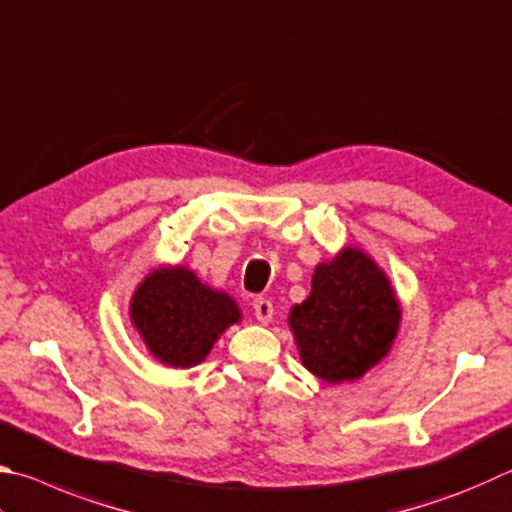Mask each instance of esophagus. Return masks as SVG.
<instances>
[{
  "label": "esophagus",
  "instance_id": "esophagus-1",
  "mask_svg": "<svg viewBox=\"0 0 512 512\" xmlns=\"http://www.w3.org/2000/svg\"><path fill=\"white\" fill-rule=\"evenodd\" d=\"M253 309H255V318L259 322L262 324L271 322V318H273V302L271 300H266V297H255Z\"/></svg>",
  "mask_w": 512,
  "mask_h": 512
}]
</instances>
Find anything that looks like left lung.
Here are the masks:
<instances>
[{
	"mask_svg": "<svg viewBox=\"0 0 512 512\" xmlns=\"http://www.w3.org/2000/svg\"><path fill=\"white\" fill-rule=\"evenodd\" d=\"M302 365L324 383L356 380L387 356L401 306L387 275L360 248L315 266L311 293L288 313Z\"/></svg>",
	"mask_w": 512,
	"mask_h": 512,
	"instance_id": "obj_1",
	"label": "left lung"
}]
</instances>
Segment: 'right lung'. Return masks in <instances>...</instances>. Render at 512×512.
Returning <instances> with one entry per match:
<instances>
[{
  "label": "right lung",
  "mask_w": 512,
  "mask_h": 512,
  "mask_svg": "<svg viewBox=\"0 0 512 512\" xmlns=\"http://www.w3.org/2000/svg\"><path fill=\"white\" fill-rule=\"evenodd\" d=\"M129 315L145 347L167 367H194L241 311L230 295L215 291L185 266H161L138 284Z\"/></svg>",
  "instance_id": "add662e5"
}]
</instances>
